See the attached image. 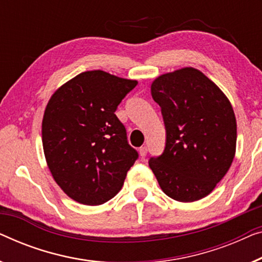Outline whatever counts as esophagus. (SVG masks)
Masks as SVG:
<instances>
[{
    "label": "esophagus",
    "instance_id": "1",
    "mask_svg": "<svg viewBox=\"0 0 262 262\" xmlns=\"http://www.w3.org/2000/svg\"><path fill=\"white\" fill-rule=\"evenodd\" d=\"M139 155L142 157H145L146 156V152H147V147L146 146H142V147H139Z\"/></svg>",
    "mask_w": 262,
    "mask_h": 262
}]
</instances>
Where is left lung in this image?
I'll return each instance as SVG.
<instances>
[{
	"instance_id": "obj_1",
	"label": "left lung",
	"mask_w": 262,
	"mask_h": 262,
	"mask_svg": "<svg viewBox=\"0 0 262 262\" xmlns=\"http://www.w3.org/2000/svg\"><path fill=\"white\" fill-rule=\"evenodd\" d=\"M166 130L165 149L149 165L165 195L195 202L214 190L232 165L236 118L219 86L192 67L159 75L151 84Z\"/></svg>"
}]
</instances>
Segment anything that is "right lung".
<instances>
[{"label": "right lung", "mask_w": 262, "mask_h": 262, "mask_svg": "<svg viewBox=\"0 0 262 262\" xmlns=\"http://www.w3.org/2000/svg\"><path fill=\"white\" fill-rule=\"evenodd\" d=\"M137 80L87 71L60 86L42 119L45 157L56 184L72 200L99 206L122 189L138 152L127 143L116 110Z\"/></svg>", "instance_id": "obj_1"}]
</instances>
